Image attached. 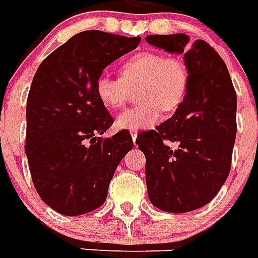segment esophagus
<instances>
[{"label":"esophagus","mask_w":258,"mask_h":258,"mask_svg":"<svg viewBox=\"0 0 258 258\" xmlns=\"http://www.w3.org/2000/svg\"><path fill=\"white\" fill-rule=\"evenodd\" d=\"M136 139H137V133L133 132V133H132V140H133V142H136Z\"/></svg>","instance_id":"1"}]
</instances>
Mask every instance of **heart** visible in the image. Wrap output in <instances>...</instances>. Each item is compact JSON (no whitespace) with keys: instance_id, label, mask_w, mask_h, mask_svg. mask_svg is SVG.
Returning <instances> with one entry per match:
<instances>
[{"instance_id":"heart-1","label":"heart","mask_w":258,"mask_h":258,"mask_svg":"<svg viewBox=\"0 0 258 258\" xmlns=\"http://www.w3.org/2000/svg\"><path fill=\"white\" fill-rule=\"evenodd\" d=\"M189 86V72L184 61L165 57L157 51H142L122 63L121 78L100 74L94 84L98 100L110 109L126 104L132 89H137L139 104L116 117L118 129L137 132L149 129L166 112L176 110Z\"/></svg>"}]
</instances>
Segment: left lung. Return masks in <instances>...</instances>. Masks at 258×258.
Here are the masks:
<instances>
[{"mask_svg":"<svg viewBox=\"0 0 258 258\" xmlns=\"http://www.w3.org/2000/svg\"><path fill=\"white\" fill-rule=\"evenodd\" d=\"M146 42L184 54L189 72L186 96L176 113L136 142L146 157L148 196L169 213L203 208L221 189L232 162L237 96L225 62L203 40L182 33L148 36ZM170 142L177 146L170 148Z\"/></svg>","mask_w":258,"mask_h":258,"instance_id":"left-lung-1","label":"left lung"}]
</instances>
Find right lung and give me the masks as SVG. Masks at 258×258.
<instances>
[{
	"mask_svg": "<svg viewBox=\"0 0 258 258\" xmlns=\"http://www.w3.org/2000/svg\"><path fill=\"white\" fill-rule=\"evenodd\" d=\"M141 37L86 30L47 55L26 104L25 153L37 193L65 216L101 207L119 161L133 148L125 131L101 139L113 118L94 90L109 63L139 46Z\"/></svg>",
	"mask_w": 258,
	"mask_h": 258,
	"instance_id": "obj_1",
	"label": "right lung"
}]
</instances>
